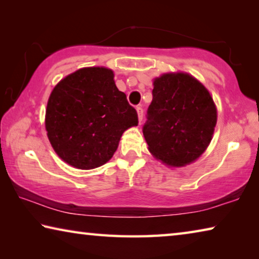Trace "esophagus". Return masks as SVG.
I'll return each instance as SVG.
<instances>
[{
  "label": "esophagus",
  "instance_id": "esophagus-1",
  "mask_svg": "<svg viewBox=\"0 0 259 259\" xmlns=\"http://www.w3.org/2000/svg\"><path fill=\"white\" fill-rule=\"evenodd\" d=\"M136 111H137L138 120H139V121H142V120H143V114H144V111H143V108H142V107H140V106H138L137 108H136Z\"/></svg>",
  "mask_w": 259,
  "mask_h": 259
}]
</instances>
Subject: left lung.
Returning <instances> with one entry per match:
<instances>
[{
    "label": "left lung",
    "mask_w": 259,
    "mask_h": 259,
    "mask_svg": "<svg viewBox=\"0 0 259 259\" xmlns=\"http://www.w3.org/2000/svg\"><path fill=\"white\" fill-rule=\"evenodd\" d=\"M153 100L143 135L148 151L170 168L185 166L207 150L217 123V107L209 90L184 72L153 80Z\"/></svg>",
    "instance_id": "left-lung-1"
}]
</instances>
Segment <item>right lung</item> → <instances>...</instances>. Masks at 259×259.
Wrapping results in <instances>:
<instances>
[{"mask_svg":"<svg viewBox=\"0 0 259 259\" xmlns=\"http://www.w3.org/2000/svg\"><path fill=\"white\" fill-rule=\"evenodd\" d=\"M46 130L54 151L73 168L106 163L125 130L138 125L136 109L103 66L83 67L57 83L48 99Z\"/></svg>","mask_w":259,"mask_h":259,"instance_id":"obj_1","label":"right lung"}]
</instances>
